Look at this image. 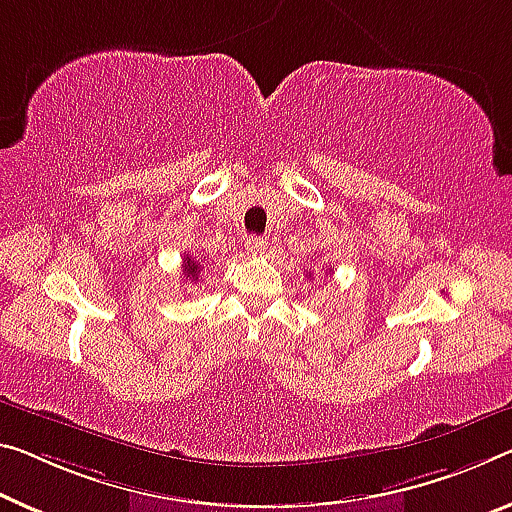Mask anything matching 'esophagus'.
Listing matches in <instances>:
<instances>
[{
	"label": "esophagus",
	"instance_id": "1",
	"mask_svg": "<svg viewBox=\"0 0 512 512\" xmlns=\"http://www.w3.org/2000/svg\"><path fill=\"white\" fill-rule=\"evenodd\" d=\"M245 249L251 256H261V254H265L267 242L261 238V235H249V238L245 240Z\"/></svg>",
	"mask_w": 512,
	"mask_h": 512
}]
</instances>
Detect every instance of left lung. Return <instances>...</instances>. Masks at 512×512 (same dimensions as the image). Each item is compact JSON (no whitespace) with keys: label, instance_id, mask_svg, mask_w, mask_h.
Returning <instances> with one entry per match:
<instances>
[{"label":"left lung","instance_id":"8db88e82","mask_svg":"<svg viewBox=\"0 0 512 512\" xmlns=\"http://www.w3.org/2000/svg\"><path fill=\"white\" fill-rule=\"evenodd\" d=\"M309 277H311V272H309Z\"/></svg>","mask_w":512,"mask_h":512}]
</instances>
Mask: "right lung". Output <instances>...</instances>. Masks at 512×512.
Instances as JSON below:
<instances>
[{"label":"right lung","instance_id":"add662e5","mask_svg":"<svg viewBox=\"0 0 512 512\" xmlns=\"http://www.w3.org/2000/svg\"><path fill=\"white\" fill-rule=\"evenodd\" d=\"M199 272H201V263L196 261V258L192 254H187L183 258V274L187 279H190L192 283L199 281Z\"/></svg>","mask_w":512,"mask_h":512}]
</instances>
